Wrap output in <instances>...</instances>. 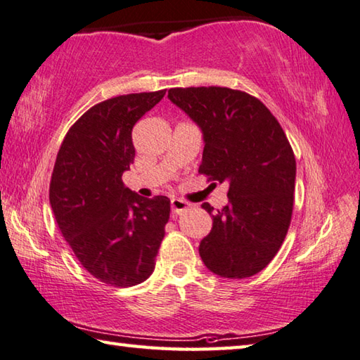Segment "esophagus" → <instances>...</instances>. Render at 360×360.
<instances>
[{
    "instance_id": "1",
    "label": "esophagus",
    "mask_w": 360,
    "mask_h": 360,
    "mask_svg": "<svg viewBox=\"0 0 360 360\" xmlns=\"http://www.w3.org/2000/svg\"><path fill=\"white\" fill-rule=\"evenodd\" d=\"M170 209H172L174 215H181V213L190 209V204L184 199H172L170 200Z\"/></svg>"
}]
</instances>
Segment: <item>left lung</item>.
Listing matches in <instances>:
<instances>
[{"instance_id": "1", "label": "left lung", "mask_w": 360, "mask_h": 360, "mask_svg": "<svg viewBox=\"0 0 360 360\" xmlns=\"http://www.w3.org/2000/svg\"><path fill=\"white\" fill-rule=\"evenodd\" d=\"M167 98L202 131L199 172L229 185L221 210L202 204L213 224L200 240V259L223 278L253 276L278 253L292 217L295 158L285 131L245 91L170 88Z\"/></svg>"}]
</instances>
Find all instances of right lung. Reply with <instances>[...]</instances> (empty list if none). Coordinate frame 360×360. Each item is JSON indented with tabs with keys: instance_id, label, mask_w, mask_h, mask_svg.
<instances>
[{
	"instance_id": "obj_1",
	"label": "right lung",
	"mask_w": 360,
	"mask_h": 360,
	"mask_svg": "<svg viewBox=\"0 0 360 360\" xmlns=\"http://www.w3.org/2000/svg\"><path fill=\"white\" fill-rule=\"evenodd\" d=\"M164 94H123L93 105L56 156L49 194L56 224L82 266L105 285L134 286L155 270L170 200L139 196L122 175L134 161L132 128Z\"/></svg>"
}]
</instances>
